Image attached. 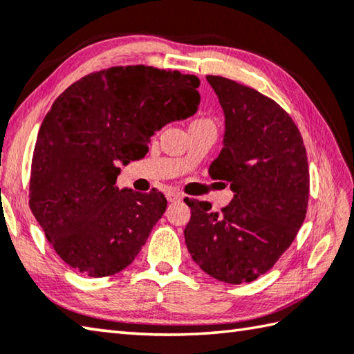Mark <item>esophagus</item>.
Instances as JSON below:
<instances>
[{
	"instance_id": "obj_1",
	"label": "esophagus",
	"mask_w": 354,
	"mask_h": 354,
	"mask_svg": "<svg viewBox=\"0 0 354 354\" xmlns=\"http://www.w3.org/2000/svg\"><path fill=\"white\" fill-rule=\"evenodd\" d=\"M165 198H167L169 203H178V201L183 199V195L178 192H169L167 195H165Z\"/></svg>"
}]
</instances>
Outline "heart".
<instances>
[{
	"instance_id": "obj_1",
	"label": "heart",
	"mask_w": 354,
	"mask_h": 354,
	"mask_svg": "<svg viewBox=\"0 0 354 354\" xmlns=\"http://www.w3.org/2000/svg\"><path fill=\"white\" fill-rule=\"evenodd\" d=\"M210 121L209 120H204V118H199V120H196L195 122H193V126H196V124H209Z\"/></svg>"
}]
</instances>
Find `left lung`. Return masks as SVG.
Instances as JSON below:
<instances>
[{
    "mask_svg": "<svg viewBox=\"0 0 354 354\" xmlns=\"http://www.w3.org/2000/svg\"><path fill=\"white\" fill-rule=\"evenodd\" d=\"M207 81L225 116L224 147L209 173L230 183L234 196L221 213L184 199L192 210L185 244L212 278L252 282L276 264L306 219V145L292 116L268 96L223 76Z\"/></svg>",
    "mask_w": 354,
    "mask_h": 354,
    "instance_id": "obj_1",
    "label": "left lung"
}]
</instances>
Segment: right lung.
<instances>
[{"mask_svg": "<svg viewBox=\"0 0 354 354\" xmlns=\"http://www.w3.org/2000/svg\"><path fill=\"white\" fill-rule=\"evenodd\" d=\"M195 75L110 67L67 87L38 131L30 209L67 266L104 278L130 266L161 219V192L120 190L121 169L165 124L196 113Z\"/></svg>", "mask_w": 354, "mask_h": 354, "instance_id": "1", "label": "right lung"}]
</instances>
